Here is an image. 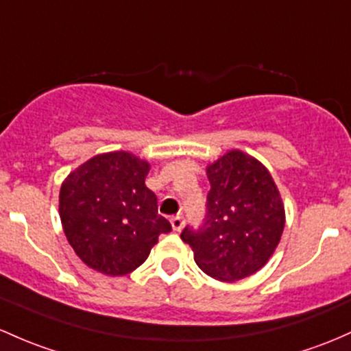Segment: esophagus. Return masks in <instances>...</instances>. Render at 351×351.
Segmentation results:
<instances>
[{"label":"esophagus","mask_w":351,"mask_h":351,"mask_svg":"<svg viewBox=\"0 0 351 351\" xmlns=\"http://www.w3.org/2000/svg\"><path fill=\"white\" fill-rule=\"evenodd\" d=\"M183 225H185V219H183L182 215H176V217H173V219H171V227H173V230H175V232L182 230Z\"/></svg>","instance_id":"obj_1"}]
</instances>
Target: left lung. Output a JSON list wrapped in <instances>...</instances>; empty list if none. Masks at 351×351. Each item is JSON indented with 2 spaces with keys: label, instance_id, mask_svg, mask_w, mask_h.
Wrapping results in <instances>:
<instances>
[{
  "label": "left lung",
  "instance_id": "8db88e82",
  "mask_svg": "<svg viewBox=\"0 0 351 351\" xmlns=\"http://www.w3.org/2000/svg\"><path fill=\"white\" fill-rule=\"evenodd\" d=\"M205 223L185 227L182 241L210 278L235 282L256 274L274 254L286 223L281 193L265 166L230 149L206 166Z\"/></svg>",
  "mask_w": 351,
  "mask_h": 351
}]
</instances>
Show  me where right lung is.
I'll return each mask as SVG.
<instances>
[{
  "instance_id": "add662e5",
  "label": "right lung",
  "mask_w": 351,
  "mask_h": 351,
  "mask_svg": "<svg viewBox=\"0 0 351 351\" xmlns=\"http://www.w3.org/2000/svg\"><path fill=\"white\" fill-rule=\"evenodd\" d=\"M149 163L128 151L95 154L70 171L58 195L65 237L79 259L106 276H126L171 225L145 185Z\"/></svg>"
}]
</instances>
